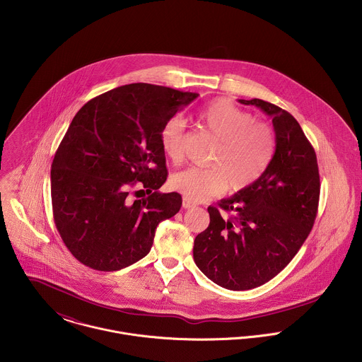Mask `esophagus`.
<instances>
[{
	"label": "esophagus",
	"mask_w": 362,
	"mask_h": 362,
	"mask_svg": "<svg viewBox=\"0 0 362 362\" xmlns=\"http://www.w3.org/2000/svg\"><path fill=\"white\" fill-rule=\"evenodd\" d=\"M195 206H197V205H195L192 201H189V199H187V198L182 199V207H184V209H192V207Z\"/></svg>",
	"instance_id": "obj_1"
}]
</instances>
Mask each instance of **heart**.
<instances>
[{
    "label": "heart",
    "mask_w": 362,
    "mask_h": 362,
    "mask_svg": "<svg viewBox=\"0 0 362 362\" xmlns=\"http://www.w3.org/2000/svg\"><path fill=\"white\" fill-rule=\"evenodd\" d=\"M199 118L218 141L210 160L213 165H192L177 173L171 180L173 187L184 198L204 202L221 194L228 184L231 189L240 191L258 181L276 152L272 128L224 99L206 105ZM185 127L181 117H173L161 131L163 151L174 161L182 158Z\"/></svg>",
    "instance_id": "heart-1"
}]
</instances>
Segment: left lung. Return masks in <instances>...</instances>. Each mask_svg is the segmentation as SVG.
I'll list each match as a JSON object with an SVG mask.
<instances>
[{
	"mask_svg": "<svg viewBox=\"0 0 362 362\" xmlns=\"http://www.w3.org/2000/svg\"><path fill=\"white\" fill-rule=\"evenodd\" d=\"M255 105L272 118L276 152L263 175L234 197L209 206V227L194 243V260L213 283L251 290L267 283L296 257L313 227L320 181L315 151L297 119L260 99Z\"/></svg>",
	"mask_w": 362,
	"mask_h": 362,
	"instance_id": "8db88e82",
	"label": "left lung"
}]
</instances>
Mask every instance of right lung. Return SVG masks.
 Here are the masks:
<instances>
[{"instance_id": "1", "label": "right lung", "mask_w": 362, "mask_h": 362, "mask_svg": "<svg viewBox=\"0 0 362 362\" xmlns=\"http://www.w3.org/2000/svg\"><path fill=\"white\" fill-rule=\"evenodd\" d=\"M199 95L151 83L115 88L89 100L74 117L52 164L55 227L81 263L102 272L146 257L160 221L178 213L167 180L161 131ZM135 185L148 197L134 200Z\"/></svg>"}]
</instances>
